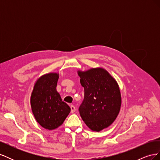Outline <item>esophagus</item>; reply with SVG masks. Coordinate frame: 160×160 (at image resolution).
Returning a JSON list of instances; mask_svg holds the SVG:
<instances>
[{
	"instance_id": "34e87169",
	"label": "esophagus",
	"mask_w": 160,
	"mask_h": 160,
	"mask_svg": "<svg viewBox=\"0 0 160 160\" xmlns=\"http://www.w3.org/2000/svg\"><path fill=\"white\" fill-rule=\"evenodd\" d=\"M75 110H76V109H75V107L74 105H71V112L72 113H74L75 111Z\"/></svg>"
}]
</instances>
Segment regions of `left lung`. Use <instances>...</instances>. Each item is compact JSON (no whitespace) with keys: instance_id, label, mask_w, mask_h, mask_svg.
Here are the masks:
<instances>
[{"instance_id":"8db88e82","label":"left lung","mask_w":160,"mask_h":160,"mask_svg":"<svg viewBox=\"0 0 160 160\" xmlns=\"http://www.w3.org/2000/svg\"><path fill=\"white\" fill-rule=\"evenodd\" d=\"M78 75L85 91L80 115L91 130L99 132L109 127L119 114L122 104L119 86L102 68L78 71Z\"/></svg>"}]
</instances>
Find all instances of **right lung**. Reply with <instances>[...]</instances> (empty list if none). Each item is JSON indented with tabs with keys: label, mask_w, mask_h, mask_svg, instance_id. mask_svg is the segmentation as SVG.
I'll use <instances>...</instances> for the list:
<instances>
[{
	"label": "right lung",
	"mask_w": 160,
	"mask_h": 160,
	"mask_svg": "<svg viewBox=\"0 0 160 160\" xmlns=\"http://www.w3.org/2000/svg\"><path fill=\"white\" fill-rule=\"evenodd\" d=\"M58 79L59 75L53 72L41 76L34 86L31 97L35 119L42 128L49 130L61 125L71 111L56 90Z\"/></svg>",
	"instance_id": "obj_1"
}]
</instances>
